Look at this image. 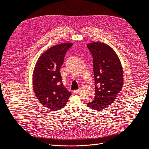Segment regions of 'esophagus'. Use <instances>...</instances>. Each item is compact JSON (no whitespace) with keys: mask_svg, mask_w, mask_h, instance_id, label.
Returning <instances> with one entry per match:
<instances>
[{"mask_svg":"<svg viewBox=\"0 0 149 149\" xmlns=\"http://www.w3.org/2000/svg\"><path fill=\"white\" fill-rule=\"evenodd\" d=\"M79 90H74V91H73V94H78L79 92Z\"/></svg>","mask_w":149,"mask_h":149,"instance_id":"obj_1","label":"esophagus"}]
</instances>
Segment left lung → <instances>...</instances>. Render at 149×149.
Returning a JSON list of instances; mask_svg holds the SVG:
<instances>
[{"label": "left lung", "mask_w": 149, "mask_h": 149, "mask_svg": "<svg viewBox=\"0 0 149 149\" xmlns=\"http://www.w3.org/2000/svg\"><path fill=\"white\" fill-rule=\"evenodd\" d=\"M93 58L95 95L88 107L100 111L113 103L123 84V68L115 51L108 45L93 42L87 45Z\"/></svg>", "instance_id": "obj_1"}]
</instances>
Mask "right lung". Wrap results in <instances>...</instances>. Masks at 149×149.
Instances as JSON below:
<instances>
[{"instance_id": "obj_1", "label": "right lung", "mask_w": 149, "mask_h": 149, "mask_svg": "<svg viewBox=\"0 0 149 149\" xmlns=\"http://www.w3.org/2000/svg\"><path fill=\"white\" fill-rule=\"evenodd\" d=\"M73 44L64 43L50 48L38 59L33 74L35 94L44 107L52 111L62 109L71 93L62 83L60 68Z\"/></svg>"}]
</instances>
